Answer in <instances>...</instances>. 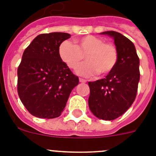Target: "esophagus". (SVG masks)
<instances>
[{"label":"esophagus","instance_id":"esophagus-1","mask_svg":"<svg viewBox=\"0 0 156 156\" xmlns=\"http://www.w3.org/2000/svg\"><path fill=\"white\" fill-rule=\"evenodd\" d=\"M80 82L83 83H84L87 82V80L84 79H82V78H80Z\"/></svg>","mask_w":156,"mask_h":156}]
</instances>
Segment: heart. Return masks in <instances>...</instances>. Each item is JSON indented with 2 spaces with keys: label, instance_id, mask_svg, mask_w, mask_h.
Listing matches in <instances>:
<instances>
[{
  "label": "heart",
  "instance_id": "obj_1",
  "mask_svg": "<svg viewBox=\"0 0 156 156\" xmlns=\"http://www.w3.org/2000/svg\"><path fill=\"white\" fill-rule=\"evenodd\" d=\"M62 61L69 68L75 69L85 56L87 62L76 69V73L90 77L99 73L106 75L115 68L118 61L117 49L112 44L105 43L104 40L94 36H86L76 41V45L65 41L58 48Z\"/></svg>",
  "mask_w": 156,
  "mask_h": 156
}]
</instances>
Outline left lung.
I'll use <instances>...</instances> for the list:
<instances>
[{"label":"left lung","instance_id":"1","mask_svg":"<svg viewBox=\"0 0 156 156\" xmlns=\"http://www.w3.org/2000/svg\"><path fill=\"white\" fill-rule=\"evenodd\" d=\"M114 40L118 61L105 78L89 82V108L96 117L113 120L126 112L134 101L140 80V60L132 41L115 31L101 33Z\"/></svg>","mask_w":156,"mask_h":156}]
</instances>
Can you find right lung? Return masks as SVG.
<instances>
[{"label":"right lung","mask_w":156,"mask_h":156,"mask_svg":"<svg viewBox=\"0 0 156 156\" xmlns=\"http://www.w3.org/2000/svg\"><path fill=\"white\" fill-rule=\"evenodd\" d=\"M71 35L50 33L36 37L24 51L18 68V94L30 113L53 119L64 111L70 93L79 83L58 55L60 44Z\"/></svg>","instance_id":"add662e5"}]
</instances>
